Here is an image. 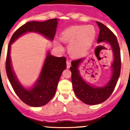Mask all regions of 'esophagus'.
I'll return each instance as SVG.
<instances>
[{
    "mask_svg": "<svg viewBox=\"0 0 130 130\" xmlns=\"http://www.w3.org/2000/svg\"><path fill=\"white\" fill-rule=\"evenodd\" d=\"M66 64H67V68H69L71 66V62L70 60H67L66 61Z\"/></svg>",
    "mask_w": 130,
    "mask_h": 130,
    "instance_id": "34e87169",
    "label": "esophagus"
}]
</instances>
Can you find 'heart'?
Masks as SVG:
<instances>
[{
  "instance_id": "obj_1",
  "label": "heart",
  "mask_w": 130,
  "mask_h": 130,
  "mask_svg": "<svg viewBox=\"0 0 130 130\" xmlns=\"http://www.w3.org/2000/svg\"><path fill=\"white\" fill-rule=\"evenodd\" d=\"M96 36L95 28L92 25H75L64 30L60 34V40L70 43L68 51L73 57H79L88 51ZM58 47L60 45L57 43Z\"/></svg>"
}]
</instances>
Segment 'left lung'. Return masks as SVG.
Listing matches in <instances>:
<instances>
[{"instance_id":"1","label":"left lung","mask_w":130,"mask_h":130,"mask_svg":"<svg viewBox=\"0 0 130 130\" xmlns=\"http://www.w3.org/2000/svg\"><path fill=\"white\" fill-rule=\"evenodd\" d=\"M97 24L100 28L99 37L98 39V43L102 42H108L111 45L113 53H114V61L112 64V75L111 80L107 85L104 87H93L89 85L84 81L79 74V64L84 58L75 60L72 62V67H70L72 72V82L73 90L77 97L83 103L88 105H96L105 102L108 99L114 90L117 81L120 74L121 70V57L119 42L116 36L112 31L102 24L97 21ZM98 45L95 49L96 57L99 60L100 50Z\"/></svg>"}]
</instances>
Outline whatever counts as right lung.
<instances>
[{
    "label": "right lung",
    "instance_id": "add662e5",
    "mask_svg": "<svg viewBox=\"0 0 130 130\" xmlns=\"http://www.w3.org/2000/svg\"><path fill=\"white\" fill-rule=\"evenodd\" d=\"M57 25V19H48L43 22H27L13 33L9 42L6 58L7 76L16 94L21 100L30 106H43L52 99L56 92L57 85L62 73L66 68V58L64 57H54L47 53L37 83L32 89L27 90L18 82L11 68L10 56L11 44L20 36L27 32H38L49 40H53L55 37Z\"/></svg>",
    "mask_w": 130,
    "mask_h": 130
}]
</instances>
